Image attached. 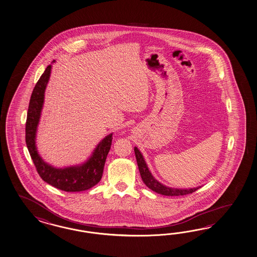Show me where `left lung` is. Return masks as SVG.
<instances>
[{
    "label": "left lung",
    "instance_id": "obj_1",
    "mask_svg": "<svg viewBox=\"0 0 257 257\" xmlns=\"http://www.w3.org/2000/svg\"><path fill=\"white\" fill-rule=\"evenodd\" d=\"M135 154L138 162V169L140 172V175L142 180L146 184V186L151 190L155 191L158 194L165 195V196H183V195L190 194L193 193L200 187L193 188H173L166 187L151 175L150 170L147 166V163L145 162L144 158L142 156L141 152L138 151V148H135Z\"/></svg>",
    "mask_w": 257,
    "mask_h": 257
}]
</instances>
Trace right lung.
<instances>
[{"label":"right lung","instance_id":"obj_1","mask_svg":"<svg viewBox=\"0 0 257 257\" xmlns=\"http://www.w3.org/2000/svg\"><path fill=\"white\" fill-rule=\"evenodd\" d=\"M51 68V65L46 68L32 91L26 121L27 148L38 174L44 181L66 192L87 190L93 188L101 180L106 156L111 147L112 134L106 136L97 145L92 156L82 165L67 168H55L44 162L38 153L35 138L41 111L44 105V91L50 78Z\"/></svg>","mask_w":257,"mask_h":257}]
</instances>
